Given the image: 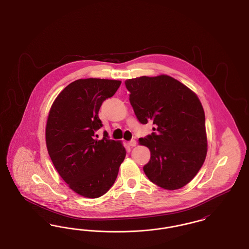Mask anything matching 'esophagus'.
Segmentation results:
<instances>
[{"label":"esophagus","mask_w":249,"mask_h":249,"mask_svg":"<svg viewBox=\"0 0 249 249\" xmlns=\"http://www.w3.org/2000/svg\"><path fill=\"white\" fill-rule=\"evenodd\" d=\"M128 144L130 145V146H135L136 145V141L135 140H130V142H128Z\"/></svg>","instance_id":"esophagus-1"}]
</instances>
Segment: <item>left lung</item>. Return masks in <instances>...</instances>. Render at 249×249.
Listing matches in <instances>:
<instances>
[{"label": "left lung", "instance_id": "obj_1", "mask_svg": "<svg viewBox=\"0 0 249 249\" xmlns=\"http://www.w3.org/2000/svg\"><path fill=\"white\" fill-rule=\"evenodd\" d=\"M125 85L139 122L156 126L155 132L139 139L151 154L144 174L164 190L181 189L198 174L207 153L205 116L199 98L165 74L128 79Z\"/></svg>", "mask_w": 249, "mask_h": 249}]
</instances>
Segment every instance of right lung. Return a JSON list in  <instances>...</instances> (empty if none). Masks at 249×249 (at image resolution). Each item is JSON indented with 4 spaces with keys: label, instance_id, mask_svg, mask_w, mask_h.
I'll list each match as a JSON object with an SVG mask.
<instances>
[{
    "label": "right lung",
    "instance_id": "1",
    "mask_svg": "<svg viewBox=\"0 0 249 249\" xmlns=\"http://www.w3.org/2000/svg\"><path fill=\"white\" fill-rule=\"evenodd\" d=\"M119 80L87 78L69 84L56 98L48 115V154L69 188L86 198H99L114 185L126 150L121 142L102 140L98 113L104 101L116 93Z\"/></svg>",
    "mask_w": 249,
    "mask_h": 249
}]
</instances>
